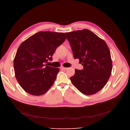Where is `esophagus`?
Instances as JSON below:
<instances>
[{"mask_svg": "<svg viewBox=\"0 0 130 130\" xmlns=\"http://www.w3.org/2000/svg\"><path fill=\"white\" fill-rule=\"evenodd\" d=\"M61 69H62V70H67V69H68V68L62 67H61Z\"/></svg>", "mask_w": 130, "mask_h": 130, "instance_id": "esophagus-1", "label": "esophagus"}]
</instances>
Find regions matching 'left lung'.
<instances>
[{
    "mask_svg": "<svg viewBox=\"0 0 130 130\" xmlns=\"http://www.w3.org/2000/svg\"><path fill=\"white\" fill-rule=\"evenodd\" d=\"M74 59L83 66L75 69L71 82L80 92L92 95L101 90L111 74V53L106 42L89 29L65 33Z\"/></svg>",
    "mask_w": 130,
    "mask_h": 130,
    "instance_id": "8db88e82",
    "label": "left lung"
}]
</instances>
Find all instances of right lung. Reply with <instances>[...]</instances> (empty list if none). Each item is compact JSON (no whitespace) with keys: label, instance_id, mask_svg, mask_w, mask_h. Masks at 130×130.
I'll list each match as a JSON object with an SVG mask.
<instances>
[{"label":"right lung","instance_id":"right-lung-1","mask_svg":"<svg viewBox=\"0 0 130 130\" xmlns=\"http://www.w3.org/2000/svg\"><path fill=\"white\" fill-rule=\"evenodd\" d=\"M66 40L61 32L42 31L27 38L18 47L14 69L19 85L34 95L45 94L56 78L60 69L47 65L56 48Z\"/></svg>","mask_w":130,"mask_h":130}]
</instances>
